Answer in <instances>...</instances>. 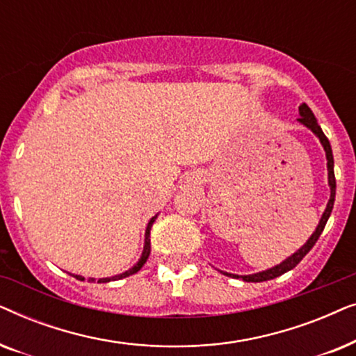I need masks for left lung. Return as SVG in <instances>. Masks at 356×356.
<instances>
[{"label":"left lung","mask_w":356,"mask_h":356,"mask_svg":"<svg viewBox=\"0 0 356 356\" xmlns=\"http://www.w3.org/2000/svg\"><path fill=\"white\" fill-rule=\"evenodd\" d=\"M298 111H300V118H298L300 123L306 126L308 129L313 131V134L319 139L321 145H323L325 150V159H327V181H329V188H330V197L327 201V206H325V211L323 212V216H321L318 227H316L313 235L308 238V241H306L298 251H295L293 254L286 257L285 261H282L280 264L270 267V269H267V270L256 272V274H248V275H236V274H230V272L220 270L223 275L233 277V279H241L243 282H266V280L275 279V277L285 274V272H289L293 269V267H296V264H298V262L303 259L306 254H308V252L311 251V248H313L316 245V241H318L321 233H323L325 223H327V220H329L330 212H332V209H334V201H335V175H334L332 149H330L329 139L325 138V134L323 133V129H321V126L318 124V120H316V116L313 115V111H311L309 106L306 104H301L298 106Z\"/></svg>","instance_id":"left-lung-1"}]
</instances>
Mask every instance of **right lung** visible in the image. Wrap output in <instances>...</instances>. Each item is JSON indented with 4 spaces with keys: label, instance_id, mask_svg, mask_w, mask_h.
<instances>
[{
    "label": "right lung",
    "instance_id": "obj_1",
    "mask_svg": "<svg viewBox=\"0 0 356 356\" xmlns=\"http://www.w3.org/2000/svg\"><path fill=\"white\" fill-rule=\"evenodd\" d=\"M159 213H155V216L150 218L147 227H145V238H144V250H143V254H140V259L136 262V264L131 267V269H128L126 272H123V274H118V275H113V277H104V279H99V284H106V282H113V280H121L124 279V277H129L136 274V272L140 270V267H143L145 264V261L149 259V254H150V228H152L155 218H157ZM72 277H76L77 280H86L84 277L82 275H76V274H71ZM90 282H94L95 279H89Z\"/></svg>",
    "mask_w": 356,
    "mask_h": 356
}]
</instances>
